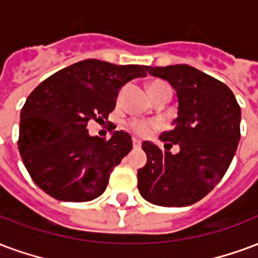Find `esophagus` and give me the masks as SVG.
Returning a JSON list of instances; mask_svg holds the SVG:
<instances>
[{"label":"esophagus","instance_id":"esophagus-1","mask_svg":"<svg viewBox=\"0 0 258 258\" xmlns=\"http://www.w3.org/2000/svg\"><path fill=\"white\" fill-rule=\"evenodd\" d=\"M133 146H134L135 149L141 148V141H139V139H137V138H133Z\"/></svg>","mask_w":258,"mask_h":258}]
</instances>
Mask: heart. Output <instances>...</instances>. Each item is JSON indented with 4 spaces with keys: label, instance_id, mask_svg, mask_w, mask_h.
<instances>
[{
    "label": "heart",
    "instance_id": "b5f03b06",
    "mask_svg": "<svg viewBox=\"0 0 258 258\" xmlns=\"http://www.w3.org/2000/svg\"><path fill=\"white\" fill-rule=\"evenodd\" d=\"M163 85V82H153L149 85V89H154L157 86ZM158 124L153 120H142V119H130L127 121V128L130 131H133L135 135L138 137H146L149 135L153 130L157 128Z\"/></svg>",
    "mask_w": 258,
    "mask_h": 258
}]
</instances>
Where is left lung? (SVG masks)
<instances>
[{"label": "left lung", "mask_w": 258, "mask_h": 258, "mask_svg": "<svg viewBox=\"0 0 258 258\" xmlns=\"http://www.w3.org/2000/svg\"><path fill=\"white\" fill-rule=\"evenodd\" d=\"M150 75L165 79L177 95L179 109L172 130L160 139L172 154L145 141L148 156L138 169V190L160 207H187L212 191L230 167L241 138V108L223 82L186 64L146 67Z\"/></svg>", "instance_id": "left-lung-1"}]
</instances>
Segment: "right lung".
<instances>
[{
	"mask_svg": "<svg viewBox=\"0 0 258 258\" xmlns=\"http://www.w3.org/2000/svg\"><path fill=\"white\" fill-rule=\"evenodd\" d=\"M146 76L145 66L79 61L42 82L20 112L19 152L41 190L58 201L100 197L110 172L133 149L125 131L110 139L90 137L89 120L106 119L121 86Z\"/></svg>",
	"mask_w": 258,
	"mask_h": 258,
	"instance_id": "add662e5",
	"label": "right lung"
}]
</instances>
